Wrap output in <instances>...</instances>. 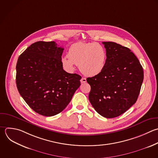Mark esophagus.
<instances>
[{
	"mask_svg": "<svg viewBox=\"0 0 158 158\" xmlns=\"http://www.w3.org/2000/svg\"><path fill=\"white\" fill-rule=\"evenodd\" d=\"M80 81H81V83H85V82H86V79L85 78H82L80 80Z\"/></svg>",
	"mask_w": 158,
	"mask_h": 158,
	"instance_id": "34e87169",
	"label": "esophagus"
}]
</instances>
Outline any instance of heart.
<instances>
[{
  "instance_id": "1",
  "label": "heart",
  "mask_w": 158,
  "mask_h": 158,
  "mask_svg": "<svg viewBox=\"0 0 158 158\" xmlns=\"http://www.w3.org/2000/svg\"><path fill=\"white\" fill-rule=\"evenodd\" d=\"M68 57L61 59L64 67L73 71L75 65L86 76L93 77L99 74L105 68L107 60L106 49L96 43H77L69 49Z\"/></svg>"
}]
</instances>
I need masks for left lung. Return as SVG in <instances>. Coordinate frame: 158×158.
I'll return each instance as SVG.
<instances>
[{
	"mask_svg": "<svg viewBox=\"0 0 158 158\" xmlns=\"http://www.w3.org/2000/svg\"><path fill=\"white\" fill-rule=\"evenodd\" d=\"M107 52L105 68L86 81L91 86L89 100L106 118L126 112L136 101L143 80V70L135 55L114 42H102Z\"/></svg>",
	"mask_w": 158,
	"mask_h": 158,
	"instance_id": "obj_1",
	"label": "left lung"
}]
</instances>
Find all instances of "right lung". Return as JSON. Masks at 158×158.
<instances>
[{"mask_svg":"<svg viewBox=\"0 0 158 158\" xmlns=\"http://www.w3.org/2000/svg\"><path fill=\"white\" fill-rule=\"evenodd\" d=\"M64 49L54 41H38L19 56L17 63L19 93L34 111L44 116L61 112L80 86L81 76L63 69Z\"/></svg>","mask_w":158,"mask_h":158,"instance_id":"right-lung-1","label":"right lung"}]
</instances>
